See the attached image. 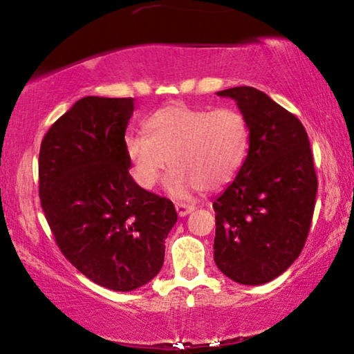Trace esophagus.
Instances as JSON below:
<instances>
[{"instance_id": "1", "label": "esophagus", "mask_w": 354, "mask_h": 354, "mask_svg": "<svg viewBox=\"0 0 354 354\" xmlns=\"http://www.w3.org/2000/svg\"><path fill=\"white\" fill-rule=\"evenodd\" d=\"M176 211L180 217H185L190 214V212L195 211V206L193 205H185V203H176Z\"/></svg>"}]
</instances>
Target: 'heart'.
Returning <instances> with one entry per match:
<instances>
[{"label": "heart", "mask_w": 354, "mask_h": 354, "mask_svg": "<svg viewBox=\"0 0 354 354\" xmlns=\"http://www.w3.org/2000/svg\"><path fill=\"white\" fill-rule=\"evenodd\" d=\"M145 135L125 138V153L143 188H153L166 171L172 196L193 188L216 192L243 169L251 148V125L236 108L200 109L185 104L162 108L145 120Z\"/></svg>", "instance_id": "heart-1"}]
</instances>
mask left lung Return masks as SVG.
<instances>
[{
    "label": "left lung",
    "instance_id": "1",
    "mask_svg": "<svg viewBox=\"0 0 354 354\" xmlns=\"http://www.w3.org/2000/svg\"><path fill=\"white\" fill-rule=\"evenodd\" d=\"M217 96L235 100L250 120L251 148L234 182L212 203L214 261L243 285L268 283L301 253L311 227L317 177L309 138L292 113L253 86Z\"/></svg>",
    "mask_w": 354,
    "mask_h": 354
}]
</instances>
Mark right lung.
<instances>
[{
	"instance_id": "1",
	"label": "right lung",
	"mask_w": 354,
	"mask_h": 354,
	"mask_svg": "<svg viewBox=\"0 0 354 354\" xmlns=\"http://www.w3.org/2000/svg\"><path fill=\"white\" fill-rule=\"evenodd\" d=\"M133 98L85 96L48 130L38 156L40 201L62 254L85 277L130 292L156 277L177 212L129 174Z\"/></svg>"
}]
</instances>
